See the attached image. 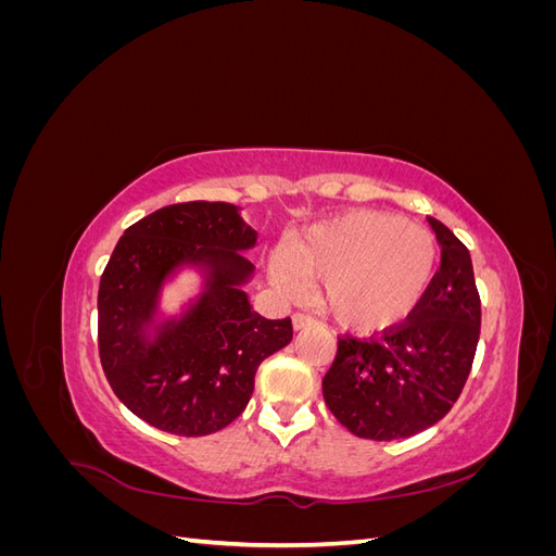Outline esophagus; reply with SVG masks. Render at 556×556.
Segmentation results:
<instances>
[{"mask_svg": "<svg viewBox=\"0 0 556 556\" xmlns=\"http://www.w3.org/2000/svg\"><path fill=\"white\" fill-rule=\"evenodd\" d=\"M292 325H294V329L299 331V329L313 327V325H315V319H313L311 315H306V313H294V315H292Z\"/></svg>", "mask_w": 556, "mask_h": 556, "instance_id": "obj_1", "label": "esophagus"}]
</instances>
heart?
I'll return each instance as SVG.
<instances>
[{"label": "heart", "mask_w": 556, "mask_h": 556, "mask_svg": "<svg viewBox=\"0 0 556 556\" xmlns=\"http://www.w3.org/2000/svg\"><path fill=\"white\" fill-rule=\"evenodd\" d=\"M433 237L387 213H350L311 229L271 264L285 294H301V280L323 282V306L343 327L387 329L408 317L431 288Z\"/></svg>", "instance_id": "1"}]
</instances>
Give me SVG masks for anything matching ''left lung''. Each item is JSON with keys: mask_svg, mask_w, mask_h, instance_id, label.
<instances>
[{"mask_svg": "<svg viewBox=\"0 0 556 556\" xmlns=\"http://www.w3.org/2000/svg\"><path fill=\"white\" fill-rule=\"evenodd\" d=\"M441 266L406 323L380 336L341 333L323 380L327 408L359 439H408L459 399L480 339V294L468 248L439 220Z\"/></svg>", "mask_w": 556, "mask_h": 556, "instance_id": "1", "label": "left lung"}]
</instances>
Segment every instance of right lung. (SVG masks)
I'll return each mask as SVG.
<instances>
[{"mask_svg": "<svg viewBox=\"0 0 556 556\" xmlns=\"http://www.w3.org/2000/svg\"><path fill=\"white\" fill-rule=\"evenodd\" d=\"M257 233L225 201L164 206L125 229L99 280L97 345L113 394L143 422L176 435L225 429L248 406L257 366L292 341V319H266L241 285L239 250ZM185 261L212 268L210 290L148 342L163 278Z\"/></svg>", "mask_w": 556, "mask_h": 556, "instance_id": "1", "label": "right lung"}]
</instances>
